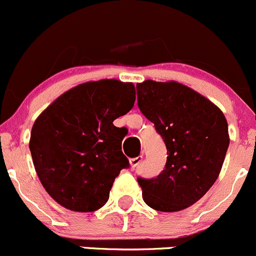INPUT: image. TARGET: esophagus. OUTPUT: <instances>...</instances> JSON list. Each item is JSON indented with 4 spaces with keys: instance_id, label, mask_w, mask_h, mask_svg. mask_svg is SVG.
Wrapping results in <instances>:
<instances>
[{
    "instance_id": "obj_1",
    "label": "esophagus",
    "mask_w": 256,
    "mask_h": 256,
    "mask_svg": "<svg viewBox=\"0 0 256 256\" xmlns=\"http://www.w3.org/2000/svg\"><path fill=\"white\" fill-rule=\"evenodd\" d=\"M142 160H144V157L142 156H138V157H135V158H131L130 160V164H131V168H137V166H140V163L142 162Z\"/></svg>"
}]
</instances>
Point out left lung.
<instances>
[{
  "instance_id": "1",
  "label": "left lung",
  "mask_w": 256,
  "mask_h": 256,
  "mask_svg": "<svg viewBox=\"0 0 256 256\" xmlns=\"http://www.w3.org/2000/svg\"><path fill=\"white\" fill-rule=\"evenodd\" d=\"M137 104L154 124L166 147L162 173L138 176L144 201L153 210L176 212L200 200L220 176L230 146L228 124L212 102L180 83H138Z\"/></svg>"
}]
</instances>
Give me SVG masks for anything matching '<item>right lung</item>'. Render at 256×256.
<instances>
[{
  "label": "right lung",
  "mask_w": 256,
  "mask_h": 256,
  "mask_svg": "<svg viewBox=\"0 0 256 256\" xmlns=\"http://www.w3.org/2000/svg\"><path fill=\"white\" fill-rule=\"evenodd\" d=\"M132 83L87 82L67 90L34 122L32 158L42 186L61 206L92 212L106 205L120 170L128 168L112 121L132 109Z\"/></svg>",
  "instance_id": "1"
}]
</instances>
